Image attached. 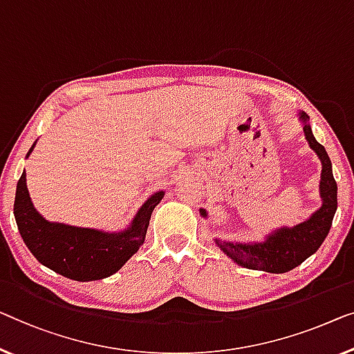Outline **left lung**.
Returning a JSON list of instances; mask_svg holds the SVG:
<instances>
[{"mask_svg": "<svg viewBox=\"0 0 354 354\" xmlns=\"http://www.w3.org/2000/svg\"><path fill=\"white\" fill-rule=\"evenodd\" d=\"M299 119L304 122V133L308 145L319 157L321 179L319 197L321 207L307 221L294 227H281L268 234L263 241L257 243H234L214 239L216 245L227 254L232 261L251 270H262L268 273H284L300 266L305 259L315 254L329 234V229L337 209V183L332 175V163L324 146L315 140L308 115L299 113ZM200 214L207 218V211L200 209Z\"/></svg>", "mask_w": 354, "mask_h": 354, "instance_id": "obj_1", "label": "left lung"}]
</instances>
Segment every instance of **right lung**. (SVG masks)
<instances>
[{
    "label": "right lung",
    "mask_w": 354,
    "mask_h": 354,
    "mask_svg": "<svg viewBox=\"0 0 354 354\" xmlns=\"http://www.w3.org/2000/svg\"><path fill=\"white\" fill-rule=\"evenodd\" d=\"M35 145L28 151V157ZM165 192L152 194L138 209L129 227L120 232L76 227L50 223L31 202L25 171L17 183L14 216L25 245L42 266L75 281L103 279L122 268L146 239L151 214Z\"/></svg>",
    "instance_id": "add662e5"
}]
</instances>
